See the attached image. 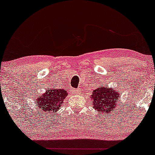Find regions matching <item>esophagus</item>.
<instances>
[{
	"label": "esophagus",
	"mask_w": 155,
	"mask_h": 155,
	"mask_svg": "<svg viewBox=\"0 0 155 155\" xmlns=\"http://www.w3.org/2000/svg\"><path fill=\"white\" fill-rule=\"evenodd\" d=\"M72 91H73V94H79V91H78L77 90H75V89H73V90H72Z\"/></svg>",
	"instance_id": "1"
}]
</instances>
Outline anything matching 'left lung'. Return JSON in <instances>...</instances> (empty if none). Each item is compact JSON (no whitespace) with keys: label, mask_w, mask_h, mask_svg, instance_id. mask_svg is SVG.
I'll use <instances>...</instances> for the list:
<instances>
[{"label":"left lung","mask_w":155,"mask_h":155,"mask_svg":"<svg viewBox=\"0 0 155 155\" xmlns=\"http://www.w3.org/2000/svg\"><path fill=\"white\" fill-rule=\"evenodd\" d=\"M120 92L116 88L101 85L93 91L91 99L93 101V108L100 114L112 113L116 107Z\"/></svg>","instance_id":"obj_1"}]
</instances>
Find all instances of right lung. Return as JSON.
Wrapping results in <instances>:
<instances>
[{
  "label": "right lung",
  "mask_w": 155,
  "mask_h": 155,
  "mask_svg": "<svg viewBox=\"0 0 155 155\" xmlns=\"http://www.w3.org/2000/svg\"><path fill=\"white\" fill-rule=\"evenodd\" d=\"M67 96L68 91L66 89L48 88L45 93H42L34 101L43 113H55L59 107H61Z\"/></svg>",
  "instance_id": "1"
}]
</instances>
